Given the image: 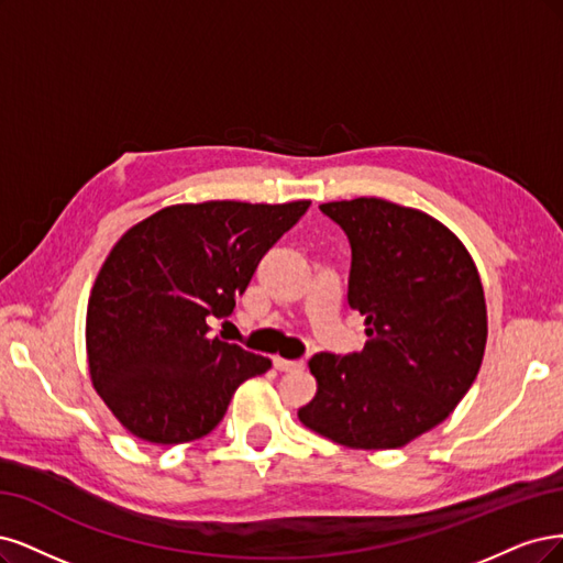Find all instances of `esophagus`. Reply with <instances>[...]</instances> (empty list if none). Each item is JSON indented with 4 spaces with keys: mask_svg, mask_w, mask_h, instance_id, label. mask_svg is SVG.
<instances>
[{
    "mask_svg": "<svg viewBox=\"0 0 563 563\" xmlns=\"http://www.w3.org/2000/svg\"><path fill=\"white\" fill-rule=\"evenodd\" d=\"M274 365L280 372H299V369H303V362L301 360H287V357H280V355L274 357Z\"/></svg>",
    "mask_w": 563,
    "mask_h": 563,
    "instance_id": "esophagus-1",
    "label": "esophagus"
}]
</instances>
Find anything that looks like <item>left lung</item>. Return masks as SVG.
Returning <instances> with one entry per match:
<instances>
[{
  "mask_svg": "<svg viewBox=\"0 0 563 563\" xmlns=\"http://www.w3.org/2000/svg\"><path fill=\"white\" fill-rule=\"evenodd\" d=\"M346 231L349 303L365 349L308 360L316 397L299 421L349 449H397L440 426L482 367L486 301L467 247L428 212L384 198L322 203Z\"/></svg>",
  "mask_w": 563,
  "mask_h": 563,
  "instance_id": "1",
  "label": "left lung"
}]
</instances>
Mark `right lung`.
I'll list each match as a JSON object with an SVG mask.
<instances>
[{
	"label": "right lung",
	"mask_w": 563,
	"mask_h": 563,
	"mask_svg": "<svg viewBox=\"0 0 563 563\" xmlns=\"http://www.w3.org/2000/svg\"><path fill=\"white\" fill-rule=\"evenodd\" d=\"M311 201H206L161 208L125 231L88 297L86 355L117 421L150 444L203 438L233 390L271 360L220 336L260 260Z\"/></svg>",
	"instance_id": "add662e5"
}]
</instances>
